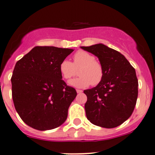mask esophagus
Instances as JSON below:
<instances>
[{"mask_svg":"<svg viewBox=\"0 0 155 155\" xmlns=\"http://www.w3.org/2000/svg\"><path fill=\"white\" fill-rule=\"evenodd\" d=\"M76 92H77L78 94H81V93H82V90H79V89H76Z\"/></svg>","mask_w":155,"mask_h":155,"instance_id":"34e87169","label":"esophagus"}]
</instances>
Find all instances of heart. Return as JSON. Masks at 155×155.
<instances>
[{
  "label": "heart",
  "mask_w": 155,
  "mask_h": 155,
  "mask_svg": "<svg viewBox=\"0 0 155 155\" xmlns=\"http://www.w3.org/2000/svg\"><path fill=\"white\" fill-rule=\"evenodd\" d=\"M79 77L71 80L69 84L78 88H85L91 85L96 86L101 83L104 77V68L99 61L95 60L93 54L85 51H76L73 57V63L64 60L61 62L59 70L64 79H70L76 75Z\"/></svg>",
  "instance_id": "b5f03b06"
}]
</instances>
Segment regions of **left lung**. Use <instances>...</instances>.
<instances>
[{
    "label": "left lung",
    "instance_id": "obj_1",
    "mask_svg": "<svg viewBox=\"0 0 155 155\" xmlns=\"http://www.w3.org/2000/svg\"><path fill=\"white\" fill-rule=\"evenodd\" d=\"M98 58L104 77L96 87L84 91L87 118L105 128L121 125L132 115L138 97L135 69L122 54L102 43L81 46Z\"/></svg>",
    "mask_w": 155,
    "mask_h": 155
}]
</instances>
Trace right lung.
I'll use <instances>...</instances> for the list:
<instances>
[{"label":"right lung","instance_id":"right-lung-1","mask_svg":"<svg viewBox=\"0 0 155 155\" xmlns=\"http://www.w3.org/2000/svg\"><path fill=\"white\" fill-rule=\"evenodd\" d=\"M72 48L35 46L15 64L12 97L15 110L26 124L38 130L61 125L77 93L62 79L61 62Z\"/></svg>","mask_w":155,"mask_h":155}]
</instances>
